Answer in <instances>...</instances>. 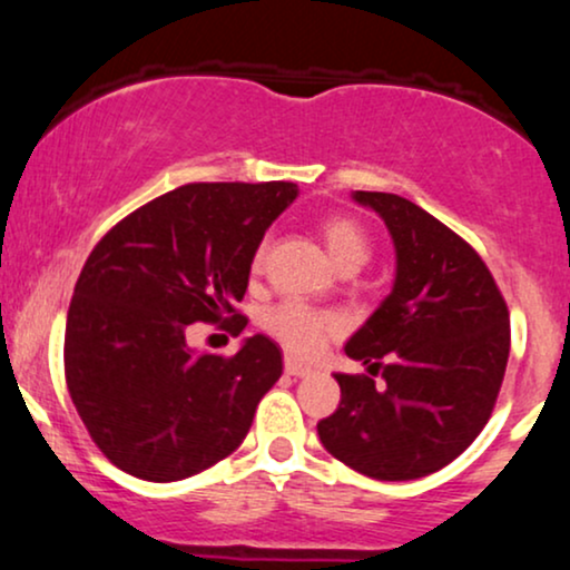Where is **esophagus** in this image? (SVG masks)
<instances>
[{
  "mask_svg": "<svg viewBox=\"0 0 570 570\" xmlns=\"http://www.w3.org/2000/svg\"><path fill=\"white\" fill-rule=\"evenodd\" d=\"M284 370H286V375H294V377H305V375H311V372H313L311 367H305V364L294 362V358H289V356H286Z\"/></svg>",
  "mask_w": 570,
  "mask_h": 570,
  "instance_id": "obj_1",
  "label": "esophagus"
}]
</instances>
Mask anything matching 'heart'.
<instances>
[{
  "label": "heart",
  "mask_w": 570,
  "mask_h": 570,
  "mask_svg": "<svg viewBox=\"0 0 570 570\" xmlns=\"http://www.w3.org/2000/svg\"><path fill=\"white\" fill-rule=\"evenodd\" d=\"M322 240L330 252L332 263L340 271H356L370 259L372 244L370 235L358 219L348 217V214H332L318 225ZM265 248H257L254 254V267L263 265ZM265 330L284 345L294 356L311 358L324 348L330 337H337L343 332V318L332 311H318L297 299H286L265 313Z\"/></svg>",
  "instance_id": "b5f03b06"
}]
</instances>
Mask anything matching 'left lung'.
Returning <instances> with one entry per match:
<instances>
[{
    "label": "left lung",
    "instance_id": "obj_1",
    "mask_svg": "<svg viewBox=\"0 0 570 570\" xmlns=\"http://www.w3.org/2000/svg\"><path fill=\"white\" fill-rule=\"evenodd\" d=\"M396 248L394 289L345 353L381 371L337 372L340 404L318 421L337 461L372 480H417L455 461L485 429L509 358V311L461 235L391 193L356 189Z\"/></svg>",
    "mask_w": 570,
    "mask_h": 570
}]
</instances>
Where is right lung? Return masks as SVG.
Here are the masks:
<instances>
[{
    "label": "right lung",
    "mask_w": 570,
    "mask_h": 570,
    "mask_svg": "<svg viewBox=\"0 0 570 570\" xmlns=\"http://www.w3.org/2000/svg\"><path fill=\"white\" fill-rule=\"evenodd\" d=\"M292 181H198L136 208L98 240L77 278L63 372L90 440L122 472L176 482L246 440L259 399L281 377V348L246 337L235 356L195 353L187 326L225 324Z\"/></svg>",
    "instance_id": "1"
}]
</instances>
